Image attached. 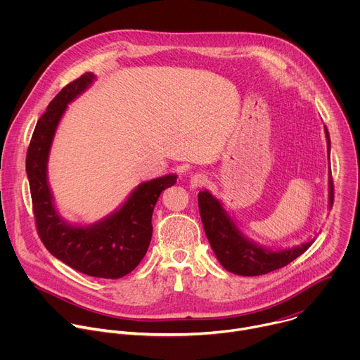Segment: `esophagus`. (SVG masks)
Here are the masks:
<instances>
[{
	"label": "esophagus",
	"instance_id": "34e87169",
	"mask_svg": "<svg viewBox=\"0 0 360 360\" xmlns=\"http://www.w3.org/2000/svg\"><path fill=\"white\" fill-rule=\"evenodd\" d=\"M207 182H208V176L203 172H196L191 176V188H193V189L202 188L203 185H207Z\"/></svg>",
	"mask_w": 360,
	"mask_h": 360
}]
</instances>
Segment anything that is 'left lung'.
<instances>
[{"label":"left lung","mask_w":360,"mask_h":360,"mask_svg":"<svg viewBox=\"0 0 360 360\" xmlns=\"http://www.w3.org/2000/svg\"><path fill=\"white\" fill-rule=\"evenodd\" d=\"M328 139V152L330 162V138L325 128ZM333 178L329 175V208L333 207ZM198 205L205 233L208 236L211 248L214 249L221 265L236 275L258 276L265 275L279 268L286 266L297 256H300L312 242L303 243L290 249L274 252L266 250L258 245L246 240L236 229L233 221L222 208L221 202L208 191H202L198 195Z\"/></svg>","instance_id":"1"}]
</instances>
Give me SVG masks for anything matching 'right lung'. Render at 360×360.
<instances>
[{
    "label": "right lung",
    "mask_w": 360,
    "mask_h": 360,
    "mask_svg": "<svg viewBox=\"0 0 360 360\" xmlns=\"http://www.w3.org/2000/svg\"><path fill=\"white\" fill-rule=\"evenodd\" d=\"M92 79L94 74L85 72L49 102L27 150V175L37 232L49 253L81 274L118 279L132 272L145 256L152 236L153 207L161 192L176 182V176L141 184L118 212L96 225L70 226L58 217L46 184L48 152L67 105Z\"/></svg>",
    "instance_id": "add662e5"
}]
</instances>
